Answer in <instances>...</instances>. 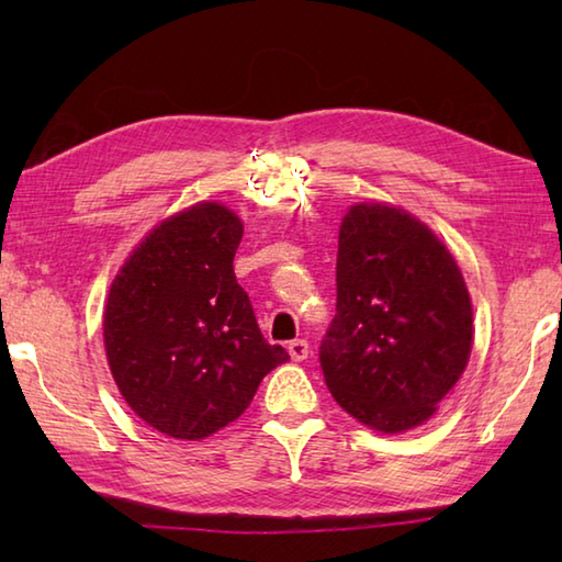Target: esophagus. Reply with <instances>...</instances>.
Returning <instances> with one entry per match:
<instances>
[{"label":"esophagus","instance_id":"esophagus-1","mask_svg":"<svg viewBox=\"0 0 562 562\" xmlns=\"http://www.w3.org/2000/svg\"><path fill=\"white\" fill-rule=\"evenodd\" d=\"M288 350H290V357H292L294 362H302V360H306V357H308V342L302 340V338H296V340H292L288 345Z\"/></svg>","mask_w":562,"mask_h":562}]
</instances>
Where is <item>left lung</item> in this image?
I'll use <instances>...</instances> for the list:
<instances>
[{
    "label": "left lung",
    "mask_w": 562,
    "mask_h": 562,
    "mask_svg": "<svg viewBox=\"0 0 562 562\" xmlns=\"http://www.w3.org/2000/svg\"><path fill=\"white\" fill-rule=\"evenodd\" d=\"M336 284L318 350L333 398L384 435L427 423L471 355L473 306L457 260L413 214L360 202L340 224Z\"/></svg>",
    "instance_id": "1"
}]
</instances>
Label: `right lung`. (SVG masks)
Wrapping results in <instances>:
<instances>
[{
	"instance_id": "obj_1",
	"label": "right lung",
	"mask_w": 562,
	"mask_h": 562,
	"mask_svg": "<svg viewBox=\"0 0 562 562\" xmlns=\"http://www.w3.org/2000/svg\"><path fill=\"white\" fill-rule=\"evenodd\" d=\"M244 224L198 202L151 229L111 284L103 342L111 374L142 420L173 439L234 423L270 369L290 360L258 328L234 274Z\"/></svg>"
}]
</instances>
